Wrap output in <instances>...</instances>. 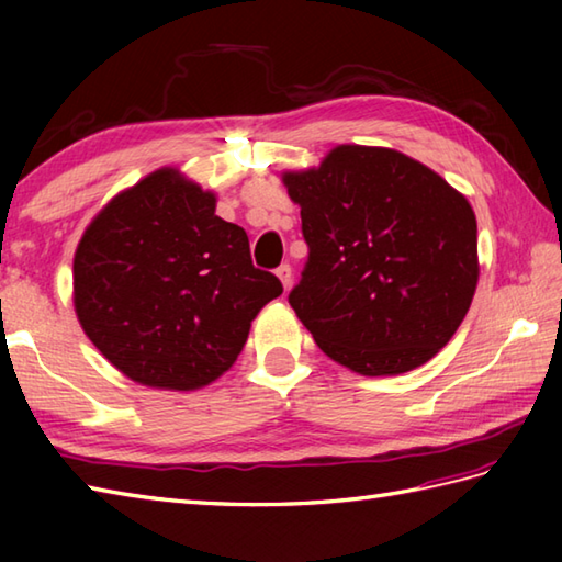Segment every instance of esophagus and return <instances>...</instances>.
<instances>
[{"mask_svg": "<svg viewBox=\"0 0 562 562\" xmlns=\"http://www.w3.org/2000/svg\"><path fill=\"white\" fill-rule=\"evenodd\" d=\"M274 272H278V278H280V282H282L284 292H288V290L292 288V278H294V274H292V268L288 266V262H282V266H280L278 270H274Z\"/></svg>", "mask_w": 562, "mask_h": 562, "instance_id": "34e87169", "label": "esophagus"}]
</instances>
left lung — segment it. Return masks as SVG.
<instances>
[{
	"instance_id": "obj_1",
	"label": "left lung",
	"mask_w": 562,
	"mask_h": 562,
	"mask_svg": "<svg viewBox=\"0 0 562 562\" xmlns=\"http://www.w3.org/2000/svg\"><path fill=\"white\" fill-rule=\"evenodd\" d=\"M308 258L290 304L330 360L403 374L445 348L479 284V226L461 193L420 161L340 145L284 173Z\"/></svg>"
}]
</instances>
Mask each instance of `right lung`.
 Here are the masks:
<instances>
[{
    "instance_id": "obj_1",
    "label": "right lung",
    "mask_w": 562,
    "mask_h": 562,
    "mask_svg": "<svg viewBox=\"0 0 562 562\" xmlns=\"http://www.w3.org/2000/svg\"><path fill=\"white\" fill-rule=\"evenodd\" d=\"M214 202L178 171H154L113 198L79 241V324L105 360L145 386H207L244 350L250 321L282 294Z\"/></svg>"
}]
</instances>
